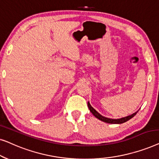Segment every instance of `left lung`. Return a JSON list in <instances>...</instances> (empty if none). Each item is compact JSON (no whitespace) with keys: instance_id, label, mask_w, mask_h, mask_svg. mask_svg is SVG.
Instances as JSON below:
<instances>
[{"instance_id":"obj_1","label":"left lung","mask_w":159,"mask_h":159,"mask_svg":"<svg viewBox=\"0 0 159 159\" xmlns=\"http://www.w3.org/2000/svg\"><path fill=\"white\" fill-rule=\"evenodd\" d=\"M88 106L89 108V109H90V112L92 113V114L94 115V116L96 117L97 119H98L99 120H101L102 121H104V122H106V123H108V124H122V123H125L126 121H127L128 120H129L130 119H132V117H134L135 116L137 113L138 112V111L135 113H134V114H132V115H129V116H127L126 117H123V118H121V119H110V118H107V117H105V116H103L102 115H101L99 114L98 112L96 110H95L94 108H93L91 105L90 104V103H88Z\"/></svg>"}]
</instances>
